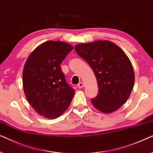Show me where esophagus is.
Segmentation results:
<instances>
[{
	"mask_svg": "<svg viewBox=\"0 0 153 153\" xmlns=\"http://www.w3.org/2000/svg\"><path fill=\"white\" fill-rule=\"evenodd\" d=\"M83 87H84V83H83V82H79V83H78V87L79 89L82 88Z\"/></svg>",
	"mask_w": 153,
	"mask_h": 153,
	"instance_id": "obj_1",
	"label": "esophagus"
}]
</instances>
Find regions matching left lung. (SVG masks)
<instances>
[{
	"label": "left lung",
	"mask_w": 153,
	"mask_h": 153,
	"mask_svg": "<svg viewBox=\"0 0 153 153\" xmlns=\"http://www.w3.org/2000/svg\"><path fill=\"white\" fill-rule=\"evenodd\" d=\"M75 50L92 69L99 92L92 105L103 113L119 109L131 94L134 84L131 63L122 49L108 40L78 44Z\"/></svg>",
	"instance_id": "1"
}]
</instances>
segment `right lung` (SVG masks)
<instances>
[{
	"label": "right lung",
	"instance_id": "obj_1",
	"mask_svg": "<svg viewBox=\"0 0 153 153\" xmlns=\"http://www.w3.org/2000/svg\"><path fill=\"white\" fill-rule=\"evenodd\" d=\"M73 49L62 41L48 40L30 53L22 75L26 99L39 115L55 119L66 111L75 94L60 64Z\"/></svg>",
	"mask_w": 153,
	"mask_h": 153
}]
</instances>
